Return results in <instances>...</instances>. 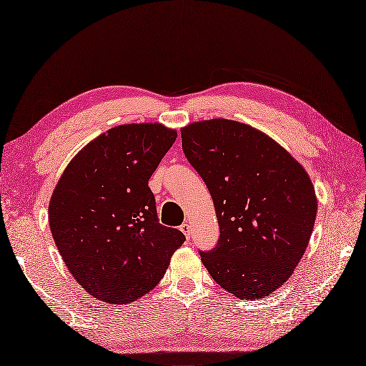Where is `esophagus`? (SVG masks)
I'll list each match as a JSON object with an SVG mask.
<instances>
[{
    "instance_id": "34e87169",
    "label": "esophagus",
    "mask_w": 366,
    "mask_h": 366,
    "mask_svg": "<svg viewBox=\"0 0 366 366\" xmlns=\"http://www.w3.org/2000/svg\"><path fill=\"white\" fill-rule=\"evenodd\" d=\"M180 231L186 235V238L189 239L190 238V224L186 222V223H183L182 226H180Z\"/></svg>"
}]
</instances>
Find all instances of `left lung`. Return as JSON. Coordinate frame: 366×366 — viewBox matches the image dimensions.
<instances>
[{
  "instance_id": "8db88e82",
  "label": "left lung",
  "mask_w": 366,
  "mask_h": 366,
  "mask_svg": "<svg viewBox=\"0 0 366 366\" xmlns=\"http://www.w3.org/2000/svg\"><path fill=\"white\" fill-rule=\"evenodd\" d=\"M182 147L210 190L217 244L199 252L213 280L259 300L289 280L315 228L317 198L305 169L249 125L212 119L182 129Z\"/></svg>"
}]
</instances>
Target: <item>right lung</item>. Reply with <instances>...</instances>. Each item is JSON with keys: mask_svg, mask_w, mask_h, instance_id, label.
<instances>
[{"mask_svg": "<svg viewBox=\"0 0 366 366\" xmlns=\"http://www.w3.org/2000/svg\"><path fill=\"white\" fill-rule=\"evenodd\" d=\"M176 138L161 124L112 128L74 156L50 198V231L66 268L104 302L144 297L186 239L159 223L149 187Z\"/></svg>", "mask_w": 366, "mask_h": 366, "instance_id": "obj_1", "label": "right lung"}]
</instances>
